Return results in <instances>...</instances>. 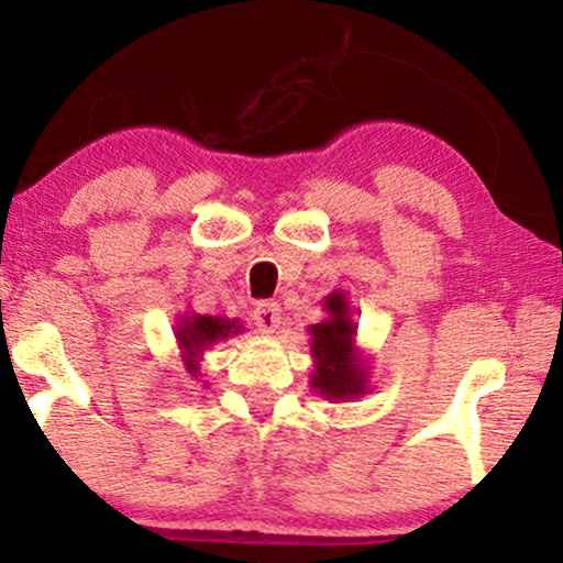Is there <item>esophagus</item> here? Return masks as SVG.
<instances>
[{
  "label": "esophagus",
  "mask_w": 563,
  "mask_h": 563,
  "mask_svg": "<svg viewBox=\"0 0 563 563\" xmlns=\"http://www.w3.org/2000/svg\"><path fill=\"white\" fill-rule=\"evenodd\" d=\"M253 320H256L258 330H264V333H274L282 322V307L276 302H258L256 310H253Z\"/></svg>",
  "instance_id": "obj_1"
}]
</instances>
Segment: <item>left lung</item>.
Masks as SVG:
<instances>
[{"label": "left lung", "mask_w": 563, "mask_h": 563, "mask_svg": "<svg viewBox=\"0 0 563 563\" xmlns=\"http://www.w3.org/2000/svg\"><path fill=\"white\" fill-rule=\"evenodd\" d=\"M328 318L307 328L310 333V387L333 402H351L368 389V366L356 349V320L343 291L325 297Z\"/></svg>", "instance_id": "left-lung-1"}]
</instances>
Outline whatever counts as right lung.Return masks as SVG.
Instances as JSON below:
<instances>
[{"label":"right lung","mask_w":563,"mask_h":563,"mask_svg":"<svg viewBox=\"0 0 563 563\" xmlns=\"http://www.w3.org/2000/svg\"><path fill=\"white\" fill-rule=\"evenodd\" d=\"M243 325L241 320L218 318V314H199V312H184L179 314L174 325L176 343H179V353L189 376H202V361L205 351H210L214 343L228 341V338L241 335Z\"/></svg>","instance_id":"obj_1"}]
</instances>
